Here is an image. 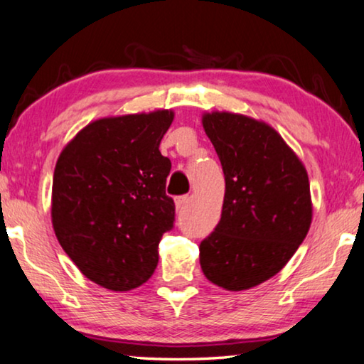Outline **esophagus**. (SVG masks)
I'll return each mask as SVG.
<instances>
[{"label":"esophagus","mask_w":364,"mask_h":364,"mask_svg":"<svg viewBox=\"0 0 364 364\" xmlns=\"http://www.w3.org/2000/svg\"><path fill=\"white\" fill-rule=\"evenodd\" d=\"M189 203V196H180L175 199V205H176V210H181L186 208V204Z\"/></svg>","instance_id":"34e87169"}]
</instances>
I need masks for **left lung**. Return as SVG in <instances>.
Masks as SVG:
<instances>
[{"mask_svg":"<svg viewBox=\"0 0 364 364\" xmlns=\"http://www.w3.org/2000/svg\"><path fill=\"white\" fill-rule=\"evenodd\" d=\"M225 176L222 215L199 245L210 283L250 289L286 267L312 222L311 186L299 156L267 122L243 114H203Z\"/></svg>","mask_w":364,"mask_h":364,"instance_id":"1","label":"left lung"}]
</instances>
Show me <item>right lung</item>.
<instances>
[{
	"mask_svg": "<svg viewBox=\"0 0 364 364\" xmlns=\"http://www.w3.org/2000/svg\"><path fill=\"white\" fill-rule=\"evenodd\" d=\"M175 112L126 114L90 122L58 156L52 225L78 269L111 291H130L154 274L159 243L175 220L166 196L171 161L160 142Z\"/></svg>",
	"mask_w": 364,
	"mask_h": 364,
	"instance_id": "1",
	"label": "right lung"
}]
</instances>
